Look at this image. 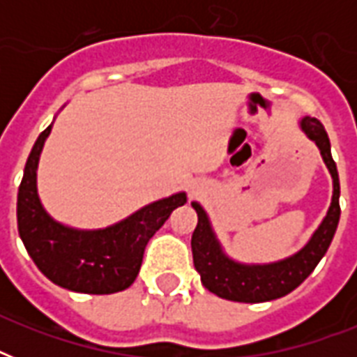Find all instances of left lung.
I'll list each match as a JSON object with an SVG mask.
<instances>
[{
	"label": "left lung",
	"mask_w": 357,
	"mask_h": 357,
	"mask_svg": "<svg viewBox=\"0 0 357 357\" xmlns=\"http://www.w3.org/2000/svg\"><path fill=\"white\" fill-rule=\"evenodd\" d=\"M300 128L307 135V139L319 146L322 159L326 162L333 179L332 204H330L326 217L310 238V243L300 252L287 259L266 263V265H244V263L229 259L215 237V231L204 207L192 202V207L198 213V224L190 241L195 268L200 272L204 287L220 298L244 302V304H259V302L282 298L294 291L315 271L322 255L330 248V243L337 229L339 217H341V207H339L341 189H339L337 167L332 159L330 139H328L324 126L317 119L304 116L300 120Z\"/></svg>",
	"instance_id": "obj_1"
}]
</instances>
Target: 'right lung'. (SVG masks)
<instances>
[{
	"instance_id": "1",
	"label": "right lung",
	"mask_w": 357,
	"mask_h": 357,
	"mask_svg": "<svg viewBox=\"0 0 357 357\" xmlns=\"http://www.w3.org/2000/svg\"><path fill=\"white\" fill-rule=\"evenodd\" d=\"M52 126L36 139L18 189V231L38 271L59 287L85 294H111L128 289L142 265L148 241L170 213L187 202L185 192L144 206L105 229H74L55 222L36 192V167Z\"/></svg>"
}]
</instances>
